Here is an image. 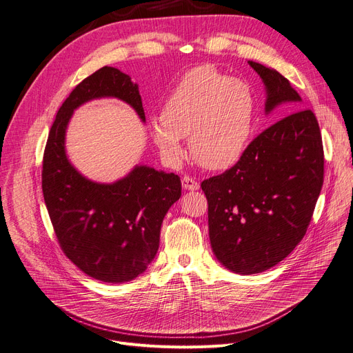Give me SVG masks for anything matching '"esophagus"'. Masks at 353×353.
I'll return each mask as SVG.
<instances>
[{
  "label": "esophagus",
  "mask_w": 353,
  "mask_h": 353,
  "mask_svg": "<svg viewBox=\"0 0 353 353\" xmlns=\"http://www.w3.org/2000/svg\"><path fill=\"white\" fill-rule=\"evenodd\" d=\"M182 188L185 191H196V190H199V183L191 176H183L182 178Z\"/></svg>",
  "instance_id": "esophagus-1"
}]
</instances>
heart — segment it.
Returning a JSON list of instances; mask_svg holds the SVG:
<instances>
[{
    "label": "heart",
    "mask_w": 353,
    "mask_h": 353,
    "mask_svg": "<svg viewBox=\"0 0 353 353\" xmlns=\"http://www.w3.org/2000/svg\"><path fill=\"white\" fill-rule=\"evenodd\" d=\"M159 118L151 123V137L165 161L179 163L185 158L182 139L190 138L191 154L203 168L226 170L246 151L255 95L245 79L201 65L181 78Z\"/></svg>",
    "instance_id": "obj_1"
}]
</instances>
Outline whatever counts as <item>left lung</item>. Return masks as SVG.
Wrapping results in <instances>:
<instances>
[{"mask_svg": "<svg viewBox=\"0 0 353 353\" xmlns=\"http://www.w3.org/2000/svg\"><path fill=\"white\" fill-rule=\"evenodd\" d=\"M248 64L265 85L266 115L283 103L302 102L276 70ZM322 183L323 147L314 112L283 117L248 145L231 170L201 183L216 259L239 275L259 274L283 261L305 236Z\"/></svg>", "mask_w": 353, "mask_h": 353, "instance_id": "8db88e82", "label": "left lung"}]
</instances>
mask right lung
Segmentation results:
<instances>
[{
	"label": "right lung",
	"instance_id": "obj_1",
	"mask_svg": "<svg viewBox=\"0 0 353 353\" xmlns=\"http://www.w3.org/2000/svg\"><path fill=\"white\" fill-rule=\"evenodd\" d=\"M115 98L145 123L138 84L114 67H102L74 88L57 112L43 162V194L64 254L88 276L130 282L147 271L159 248L161 225L181 198L178 175L135 165L114 182L82 175L67 155L65 137L77 108Z\"/></svg>",
	"mask_w": 353,
	"mask_h": 353
}]
</instances>
